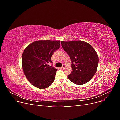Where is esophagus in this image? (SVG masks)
<instances>
[{"mask_svg": "<svg viewBox=\"0 0 120 120\" xmlns=\"http://www.w3.org/2000/svg\"><path fill=\"white\" fill-rule=\"evenodd\" d=\"M65 67H66V64H63V66H62V68H64Z\"/></svg>", "mask_w": 120, "mask_h": 120, "instance_id": "esophagus-1", "label": "esophagus"}]
</instances>
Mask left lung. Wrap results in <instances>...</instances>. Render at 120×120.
<instances>
[{"instance_id": "8db88e82", "label": "left lung", "mask_w": 120, "mask_h": 120, "mask_svg": "<svg viewBox=\"0 0 120 120\" xmlns=\"http://www.w3.org/2000/svg\"><path fill=\"white\" fill-rule=\"evenodd\" d=\"M60 42L71 60L72 71L68 76L69 79L79 85L89 82L96 74L99 64L95 50L89 43L81 41Z\"/></svg>"}]
</instances>
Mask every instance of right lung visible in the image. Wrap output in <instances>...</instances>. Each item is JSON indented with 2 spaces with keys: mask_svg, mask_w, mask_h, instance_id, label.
<instances>
[{
  "mask_svg": "<svg viewBox=\"0 0 120 120\" xmlns=\"http://www.w3.org/2000/svg\"><path fill=\"white\" fill-rule=\"evenodd\" d=\"M60 41H38L29 45L22 56V67L25 77L31 85L43 89L52 84L57 70L48 64L60 46Z\"/></svg>",
  "mask_w": 120,
  "mask_h": 120,
  "instance_id": "add662e5",
  "label": "right lung"
}]
</instances>
